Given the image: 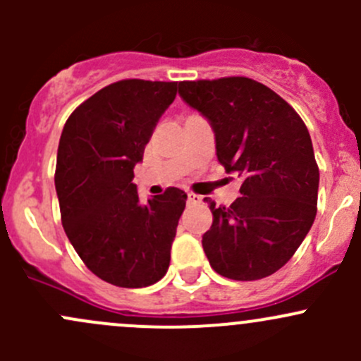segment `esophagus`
I'll return each instance as SVG.
<instances>
[{
	"mask_svg": "<svg viewBox=\"0 0 361 361\" xmlns=\"http://www.w3.org/2000/svg\"><path fill=\"white\" fill-rule=\"evenodd\" d=\"M187 202H188V206H197V204L202 202V197H201V195L192 194V192H188V194H187Z\"/></svg>",
	"mask_w": 361,
	"mask_h": 361,
	"instance_id": "1",
	"label": "esophagus"
}]
</instances>
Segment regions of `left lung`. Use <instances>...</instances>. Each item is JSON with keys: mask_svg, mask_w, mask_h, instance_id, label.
<instances>
[{"mask_svg": "<svg viewBox=\"0 0 361 361\" xmlns=\"http://www.w3.org/2000/svg\"><path fill=\"white\" fill-rule=\"evenodd\" d=\"M178 89L211 123L218 162L243 178L231 206L206 197L213 225L202 235L204 253L228 279L267 278L293 257L316 218L319 171L307 127L274 90L245 76Z\"/></svg>", "mask_w": 361, "mask_h": 361, "instance_id": "obj_1", "label": "left lung"}]
</instances>
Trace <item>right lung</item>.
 Listing matches in <instances>:
<instances>
[{"mask_svg":"<svg viewBox=\"0 0 361 361\" xmlns=\"http://www.w3.org/2000/svg\"><path fill=\"white\" fill-rule=\"evenodd\" d=\"M176 89L178 82L111 83L80 104L61 134L56 192L64 232L97 278L122 288L154 285L169 269L187 194L171 187L141 202L133 178Z\"/></svg>","mask_w":361,"mask_h":361,"instance_id":"right-lung-1","label":"right lung"}]
</instances>
